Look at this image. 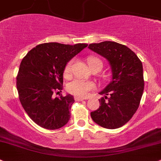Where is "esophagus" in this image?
Returning a JSON list of instances; mask_svg holds the SVG:
<instances>
[{
  "label": "esophagus",
  "mask_w": 161,
  "mask_h": 161,
  "mask_svg": "<svg viewBox=\"0 0 161 161\" xmlns=\"http://www.w3.org/2000/svg\"><path fill=\"white\" fill-rule=\"evenodd\" d=\"M85 99H87V98H84V97H78V96H75V97H74V100L77 101V102H80V101L85 100Z\"/></svg>",
  "instance_id": "esophagus-1"
}]
</instances>
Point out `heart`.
I'll return each mask as SVG.
<instances>
[{"instance_id":"obj_1","label":"heart","mask_w":161,"mask_h":161,"mask_svg":"<svg viewBox=\"0 0 161 161\" xmlns=\"http://www.w3.org/2000/svg\"><path fill=\"white\" fill-rule=\"evenodd\" d=\"M87 63H88L89 67H91V66L96 64V63H102V61L97 59V58L91 56L87 59ZM72 64L73 60H70L66 66L65 70H64L65 75H68L70 73ZM94 88H95V84L92 81L85 80L80 78H76L74 80H71L67 85L68 92L71 94H74V95L79 96V97H86L90 93V92H92Z\"/></svg>"}]
</instances>
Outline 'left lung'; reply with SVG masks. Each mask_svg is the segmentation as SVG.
<instances>
[{"label":"left lung","mask_w":161,"mask_h":161,"mask_svg":"<svg viewBox=\"0 0 161 161\" xmlns=\"http://www.w3.org/2000/svg\"><path fill=\"white\" fill-rule=\"evenodd\" d=\"M88 48L108 61L112 74V81L99 93L105 96L99 99L101 105L91 116L104 128H120L140 105L144 89L142 62L130 48L115 42L92 43Z\"/></svg>","instance_id":"8db88e82"}]
</instances>
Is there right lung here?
Segmentation results:
<instances>
[{
	"label": "right lung",
	"mask_w": 161,
	"mask_h": 161,
	"mask_svg": "<svg viewBox=\"0 0 161 161\" xmlns=\"http://www.w3.org/2000/svg\"><path fill=\"white\" fill-rule=\"evenodd\" d=\"M87 46L84 43H43L31 49L22 59L16 78L19 100L38 125L57 130L68 122L74 97L59 94L54 98L53 94L63 89L67 63Z\"/></svg>",
	"instance_id": "1"
}]
</instances>
